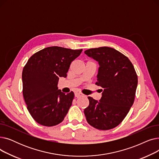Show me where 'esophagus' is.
I'll return each mask as SVG.
<instances>
[{
	"instance_id": "1",
	"label": "esophagus",
	"mask_w": 159,
	"mask_h": 159,
	"mask_svg": "<svg viewBox=\"0 0 159 159\" xmlns=\"http://www.w3.org/2000/svg\"><path fill=\"white\" fill-rule=\"evenodd\" d=\"M75 97L79 98V97L82 96V93L81 92H80V91H75Z\"/></svg>"
}]
</instances>
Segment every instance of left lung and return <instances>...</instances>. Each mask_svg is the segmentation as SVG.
<instances>
[{"label":"left lung","instance_id":"left-lung-1","mask_svg":"<svg viewBox=\"0 0 159 159\" xmlns=\"http://www.w3.org/2000/svg\"><path fill=\"white\" fill-rule=\"evenodd\" d=\"M84 53L98 62L95 84L103 88L99 101L88 97L89 104L84 111L86 120L96 129H111L120 124L134 102L136 71L129 58L113 48L100 47Z\"/></svg>","mask_w":159,"mask_h":159}]
</instances>
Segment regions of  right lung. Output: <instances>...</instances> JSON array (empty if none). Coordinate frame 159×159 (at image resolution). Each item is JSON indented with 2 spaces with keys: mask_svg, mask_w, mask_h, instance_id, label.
I'll use <instances>...</instances> for the list:
<instances>
[{
  "mask_svg": "<svg viewBox=\"0 0 159 159\" xmlns=\"http://www.w3.org/2000/svg\"><path fill=\"white\" fill-rule=\"evenodd\" d=\"M82 51L48 47L33 54L24 67L23 96L30 115L37 123L53 126L63 121L72 104L74 93H62L57 87L58 80L66 77L71 62Z\"/></svg>",
  "mask_w": 159,
  "mask_h": 159,
  "instance_id": "1",
  "label": "right lung"
}]
</instances>
